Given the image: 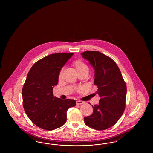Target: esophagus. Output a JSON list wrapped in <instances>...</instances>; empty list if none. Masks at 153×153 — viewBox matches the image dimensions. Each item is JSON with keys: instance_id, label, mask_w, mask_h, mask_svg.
<instances>
[{"instance_id": "obj_1", "label": "esophagus", "mask_w": 153, "mask_h": 153, "mask_svg": "<svg viewBox=\"0 0 153 153\" xmlns=\"http://www.w3.org/2000/svg\"><path fill=\"white\" fill-rule=\"evenodd\" d=\"M83 103H84L83 102H81V101H79V100H78V101L76 102V104L77 105H81V104H82Z\"/></svg>"}]
</instances>
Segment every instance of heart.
<instances>
[{
	"mask_svg": "<svg viewBox=\"0 0 153 153\" xmlns=\"http://www.w3.org/2000/svg\"><path fill=\"white\" fill-rule=\"evenodd\" d=\"M72 65L74 67L75 70L77 74L83 72H88V67L87 65H86L82 60L80 59H76L74 60L72 62ZM63 73V70H60L59 73L58 74V78L60 79L62 77Z\"/></svg>",
	"mask_w": 153,
	"mask_h": 153,
	"instance_id": "obj_1",
	"label": "heart"
}]
</instances>
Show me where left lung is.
I'll return each instance as SVG.
<instances>
[{
	"mask_svg": "<svg viewBox=\"0 0 153 153\" xmlns=\"http://www.w3.org/2000/svg\"><path fill=\"white\" fill-rule=\"evenodd\" d=\"M95 70L94 85L100 97L98 105H92L93 114L85 117L84 122L95 130H106L114 125L125 109L126 85L116 62L97 51L81 53Z\"/></svg>",
	"mask_w": 153,
	"mask_h": 153,
	"instance_id": "8db88e82",
	"label": "left lung"
}]
</instances>
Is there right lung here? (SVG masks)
I'll use <instances>...</instances> for the list:
<instances>
[{
    "label": "right lung",
    "mask_w": 153,
    "mask_h": 153,
    "mask_svg": "<svg viewBox=\"0 0 153 153\" xmlns=\"http://www.w3.org/2000/svg\"><path fill=\"white\" fill-rule=\"evenodd\" d=\"M73 53L52 54L37 61L28 73L22 88L24 110L38 127L51 131L63 125L67 111L76 105L73 99L62 100L54 96L53 87L58 74Z\"/></svg>",
    "instance_id": "right-lung-1"
}]
</instances>
